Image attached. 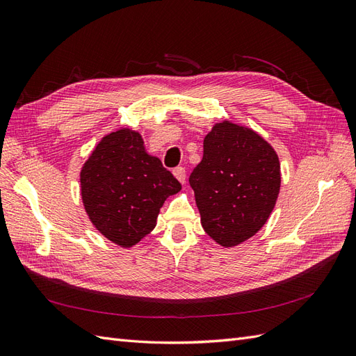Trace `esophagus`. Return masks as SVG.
<instances>
[{
	"mask_svg": "<svg viewBox=\"0 0 356 356\" xmlns=\"http://www.w3.org/2000/svg\"><path fill=\"white\" fill-rule=\"evenodd\" d=\"M174 175L181 182V184H184V182H186V169L184 168H182V166L175 168L174 169Z\"/></svg>",
	"mask_w": 356,
	"mask_h": 356,
	"instance_id": "1",
	"label": "esophagus"
}]
</instances>
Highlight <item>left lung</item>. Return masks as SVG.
<instances>
[{
	"mask_svg": "<svg viewBox=\"0 0 356 356\" xmlns=\"http://www.w3.org/2000/svg\"><path fill=\"white\" fill-rule=\"evenodd\" d=\"M188 181L202 227L215 242L232 248L270 217L281 190V163L252 129L224 120L204 136L203 159Z\"/></svg>",
	"mask_w": 356,
	"mask_h": 356,
	"instance_id": "left-lung-1",
	"label": "left lung"
}]
</instances>
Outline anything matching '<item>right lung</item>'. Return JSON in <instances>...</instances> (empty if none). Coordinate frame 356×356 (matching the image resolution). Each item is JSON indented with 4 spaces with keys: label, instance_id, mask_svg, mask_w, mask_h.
Returning <instances> with one entry per match:
<instances>
[{
    "label": "right lung",
    "instance_id": "add662e5",
    "mask_svg": "<svg viewBox=\"0 0 356 356\" xmlns=\"http://www.w3.org/2000/svg\"><path fill=\"white\" fill-rule=\"evenodd\" d=\"M81 199L92 224L113 243L131 248L156 227L165 200L181 190L132 129L105 135L80 172Z\"/></svg>",
    "mask_w": 356,
    "mask_h": 356
}]
</instances>
